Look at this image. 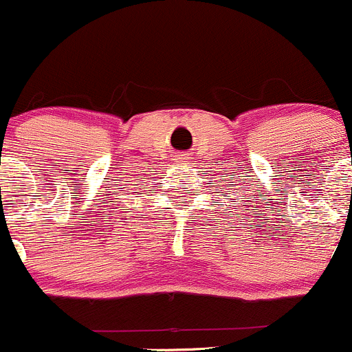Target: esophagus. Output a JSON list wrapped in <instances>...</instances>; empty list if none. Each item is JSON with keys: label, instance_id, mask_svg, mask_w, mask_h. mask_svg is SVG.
Instances as JSON below:
<instances>
[{"label": "esophagus", "instance_id": "obj_1", "mask_svg": "<svg viewBox=\"0 0 352 352\" xmlns=\"http://www.w3.org/2000/svg\"><path fill=\"white\" fill-rule=\"evenodd\" d=\"M184 160H187L186 155H179V156H177V162H179V163H184Z\"/></svg>", "mask_w": 352, "mask_h": 352}]
</instances>
